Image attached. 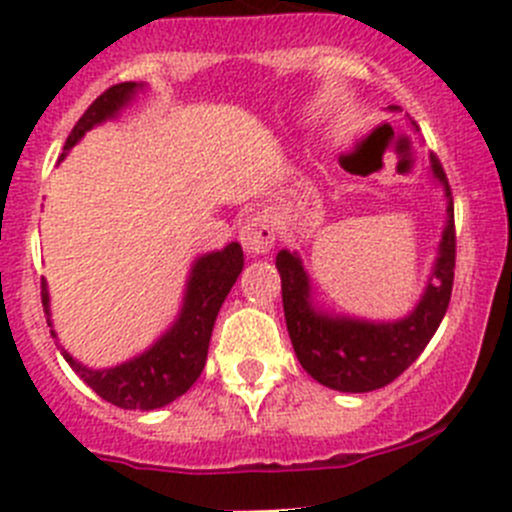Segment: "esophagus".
Segmentation results:
<instances>
[{"mask_svg": "<svg viewBox=\"0 0 512 512\" xmlns=\"http://www.w3.org/2000/svg\"><path fill=\"white\" fill-rule=\"evenodd\" d=\"M277 237V227L272 222V217L267 212H257V215L247 217V222L240 230L242 247H245L250 255H265L272 250Z\"/></svg>", "mask_w": 512, "mask_h": 512, "instance_id": "34e87169", "label": "esophagus"}]
</instances>
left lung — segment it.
Returning <instances> with one entry per match:
<instances>
[{
  "instance_id": "1",
  "label": "left lung",
  "mask_w": 512,
  "mask_h": 512,
  "mask_svg": "<svg viewBox=\"0 0 512 512\" xmlns=\"http://www.w3.org/2000/svg\"><path fill=\"white\" fill-rule=\"evenodd\" d=\"M430 162L450 200L448 225L443 230L433 282L405 320L367 322L315 312L300 257L287 250L277 252L275 265L282 277V307L292 347L300 365L325 388L340 393H370L385 388L418 360L443 322L455 277V212L443 165L438 157H430Z\"/></svg>"
}]
</instances>
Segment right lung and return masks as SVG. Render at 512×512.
Wrapping results in <instances>:
<instances>
[{"label": "right lung", "mask_w": 512, "mask_h": 512, "mask_svg": "<svg viewBox=\"0 0 512 512\" xmlns=\"http://www.w3.org/2000/svg\"><path fill=\"white\" fill-rule=\"evenodd\" d=\"M140 87L142 84L122 82L104 89L89 104L87 112L77 119L64 150L77 145L84 132L92 130L94 124L114 117ZM242 265H245V257H242V247L237 242L227 245L222 252L200 257L192 267L190 282H187L180 320L172 325L167 335H162L150 350L142 352L135 360L122 362V365L109 367V370H89V367L79 365L67 350H62L64 360L99 398L117 405V408L155 410L172 403L180 395H185L195 385L200 372L205 370L207 347H210L217 312H220L227 292L235 285L237 275L242 272ZM42 305L49 322V292L44 280Z\"/></svg>", "instance_id": "obj_1"}]
</instances>
